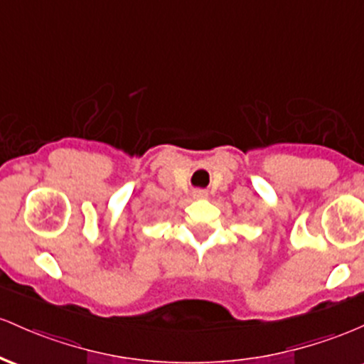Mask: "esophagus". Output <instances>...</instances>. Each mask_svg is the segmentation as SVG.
<instances>
[{
    "label": "esophagus",
    "mask_w": 364,
    "mask_h": 364,
    "mask_svg": "<svg viewBox=\"0 0 364 364\" xmlns=\"http://www.w3.org/2000/svg\"><path fill=\"white\" fill-rule=\"evenodd\" d=\"M193 198H207V191L193 190Z\"/></svg>",
    "instance_id": "esophagus-1"
}]
</instances>
